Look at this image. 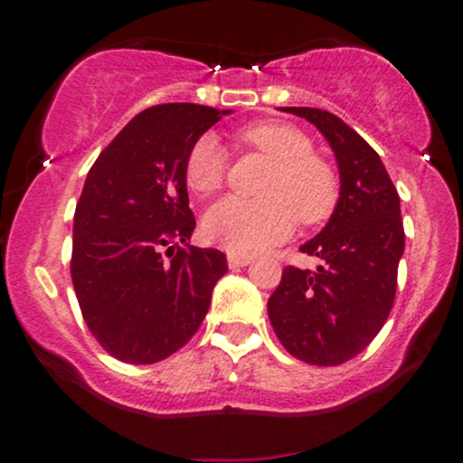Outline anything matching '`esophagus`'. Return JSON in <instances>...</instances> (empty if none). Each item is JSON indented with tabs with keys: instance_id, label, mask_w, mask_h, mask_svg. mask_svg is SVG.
Wrapping results in <instances>:
<instances>
[{
	"instance_id": "1",
	"label": "esophagus",
	"mask_w": 463,
	"mask_h": 463,
	"mask_svg": "<svg viewBox=\"0 0 463 463\" xmlns=\"http://www.w3.org/2000/svg\"><path fill=\"white\" fill-rule=\"evenodd\" d=\"M250 263H252V257H250V254H228V268L231 269L246 268Z\"/></svg>"
}]
</instances>
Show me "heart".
I'll return each mask as SVG.
<instances>
[{
	"label": "heart",
	"mask_w": 463,
	"mask_h": 463,
	"mask_svg": "<svg viewBox=\"0 0 463 463\" xmlns=\"http://www.w3.org/2000/svg\"><path fill=\"white\" fill-rule=\"evenodd\" d=\"M239 139L274 161L263 183V198L237 195L215 202L202 220L204 237L232 254H252L291 235L296 222L317 224L337 204V176L333 167L313 154L305 132L289 124L263 121L239 132ZM228 158L213 135H202L191 146L184 178L189 189L211 195L224 184Z\"/></svg>",
	"instance_id": "obj_1"
}]
</instances>
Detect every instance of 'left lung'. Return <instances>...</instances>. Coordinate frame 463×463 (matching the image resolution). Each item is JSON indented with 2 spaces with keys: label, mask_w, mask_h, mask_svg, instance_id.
I'll return each mask as SVG.
<instances>
[{
  "label": "left lung",
  "mask_w": 463,
  "mask_h": 463,
  "mask_svg": "<svg viewBox=\"0 0 463 463\" xmlns=\"http://www.w3.org/2000/svg\"><path fill=\"white\" fill-rule=\"evenodd\" d=\"M322 132L339 167V200L320 235L300 250L317 269L287 265L268 300L276 337L296 359L339 365L357 357L383 328L405 250L401 198L383 161L337 115L283 106Z\"/></svg>",
  "instance_id": "obj_1"
}]
</instances>
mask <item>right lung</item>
Returning a JSON list of instances; mask_svg holds the SVG:
<instances>
[{
	"mask_svg": "<svg viewBox=\"0 0 463 463\" xmlns=\"http://www.w3.org/2000/svg\"><path fill=\"white\" fill-rule=\"evenodd\" d=\"M228 110L158 104L126 126L89 169L73 215L71 280L99 346L156 364L194 337L226 254L189 246L195 228L184 163Z\"/></svg>",
	"mask_w": 463,
	"mask_h": 463,
	"instance_id": "obj_1",
	"label": "right lung"
}]
</instances>
